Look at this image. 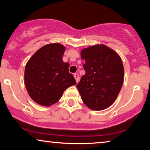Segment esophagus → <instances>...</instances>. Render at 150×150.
<instances>
[{"instance_id":"esophagus-1","label":"esophagus","mask_w":150,"mask_h":150,"mask_svg":"<svg viewBox=\"0 0 150 150\" xmlns=\"http://www.w3.org/2000/svg\"><path fill=\"white\" fill-rule=\"evenodd\" d=\"M74 78L76 79V83H79V74H74Z\"/></svg>"}]
</instances>
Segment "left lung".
Instances as JSON below:
<instances>
[{"mask_svg": "<svg viewBox=\"0 0 150 150\" xmlns=\"http://www.w3.org/2000/svg\"><path fill=\"white\" fill-rule=\"evenodd\" d=\"M81 58L85 74L76 87L84 104L91 110H101L115 102L124 83V69L121 57L103 44L84 48Z\"/></svg>", "mask_w": 150, "mask_h": 150, "instance_id": "left-lung-1", "label": "left lung"}]
</instances>
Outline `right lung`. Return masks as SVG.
Wrapping results in <instances>:
<instances>
[{"mask_svg":"<svg viewBox=\"0 0 150 150\" xmlns=\"http://www.w3.org/2000/svg\"><path fill=\"white\" fill-rule=\"evenodd\" d=\"M65 47L59 43L39 49L26 65L24 83L36 103L49 106L57 102L63 91L76 84L69 72V63L63 61Z\"/></svg>","mask_w":150,"mask_h":150,"instance_id":"1","label":"right lung"}]
</instances>
